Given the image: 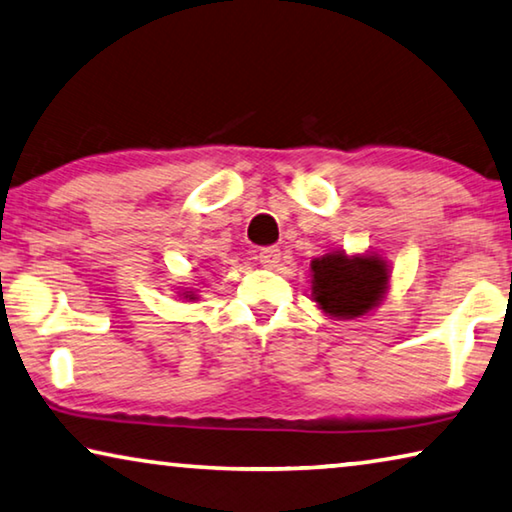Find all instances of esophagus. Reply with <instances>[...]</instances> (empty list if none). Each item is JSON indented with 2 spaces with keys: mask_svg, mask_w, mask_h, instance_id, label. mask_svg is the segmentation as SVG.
<instances>
[{
  "mask_svg": "<svg viewBox=\"0 0 512 512\" xmlns=\"http://www.w3.org/2000/svg\"><path fill=\"white\" fill-rule=\"evenodd\" d=\"M257 259H259V264L266 266V269H276L278 262H280V248H276V246L262 248V250H259Z\"/></svg>",
  "mask_w": 512,
  "mask_h": 512,
  "instance_id": "obj_1",
  "label": "esophagus"
}]
</instances>
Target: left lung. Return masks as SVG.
<instances>
[{
	"label": "left lung",
	"mask_w": 512,
	"mask_h": 512,
	"mask_svg": "<svg viewBox=\"0 0 512 512\" xmlns=\"http://www.w3.org/2000/svg\"><path fill=\"white\" fill-rule=\"evenodd\" d=\"M312 296L333 317H358L379 303L388 273L384 259L363 255L349 259L331 253L312 262Z\"/></svg>",
	"instance_id": "left-lung-1"
}]
</instances>
